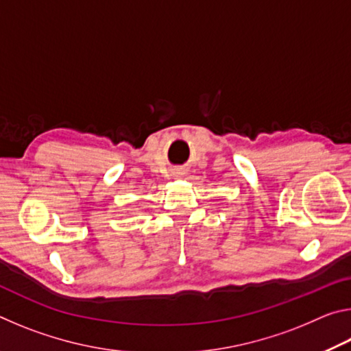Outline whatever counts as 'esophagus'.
I'll return each instance as SVG.
<instances>
[{"label":"esophagus","mask_w":351,"mask_h":351,"mask_svg":"<svg viewBox=\"0 0 351 351\" xmlns=\"http://www.w3.org/2000/svg\"><path fill=\"white\" fill-rule=\"evenodd\" d=\"M180 173H181V171H180Z\"/></svg>","instance_id":"esophagus-1"}]
</instances>
